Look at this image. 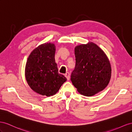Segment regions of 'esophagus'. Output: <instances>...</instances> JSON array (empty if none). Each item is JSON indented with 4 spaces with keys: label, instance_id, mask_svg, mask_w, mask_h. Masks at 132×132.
<instances>
[{
    "label": "esophagus",
    "instance_id": "34e87169",
    "mask_svg": "<svg viewBox=\"0 0 132 132\" xmlns=\"http://www.w3.org/2000/svg\"><path fill=\"white\" fill-rule=\"evenodd\" d=\"M65 77H66V78L67 79V80H70V75L69 73V72H66L65 75Z\"/></svg>",
    "mask_w": 132,
    "mask_h": 132
}]
</instances>
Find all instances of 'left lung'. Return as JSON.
Here are the masks:
<instances>
[{
	"mask_svg": "<svg viewBox=\"0 0 132 132\" xmlns=\"http://www.w3.org/2000/svg\"><path fill=\"white\" fill-rule=\"evenodd\" d=\"M76 65L71 80L78 92L92 96L102 91L111 76V67L104 52L95 44L81 45L75 48Z\"/></svg>",
	"mask_w": 132,
	"mask_h": 132,
	"instance_id": "8db88e82",
	"label": "left lung"
}]
</instances>
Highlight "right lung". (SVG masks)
<instances>
[{
    "label": "right lung",
    "instance_id": "add662e5",
    "mask_svg": "<svg viewBox=\"0 0 132 132\" xmlns=\"http://www.w3.org/2000/svg\"><path fill=\"white\" fill-rule=\"evenodd\" d=\"M54 44L40 45L29 56L25 68V77L34 91L43 96L55 95L67 79L59 73L55 62Z\"/></svg>",
    "mask_w": 132,
    "mask_h": 132
}]
</instances>
